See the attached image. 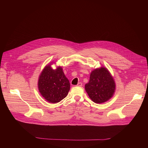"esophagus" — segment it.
<instances>
[{"label":"esophagus","mask_w":148,"mask_h":148,"mask_svg":"<svg viewBox=\"0 0 148 148\" xmlns=\"http://www.w3.org/2000/svg\"><path fill=\"white\" fill-rule=\"evenodd\" d=\"M82 86V84L81 82H78L77 85V86H78V87H81Z\"/></svg>","instance_id":"34e87169"}]
</instances>
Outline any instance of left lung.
<instances>
[{
	"label": "left lung",
	"mask_w": 148,
	"mask_h": 148,
	"mask_svg": "<svg viewBox=\"0 0 148 148\" xmlns=\"http://www.w3.org/2000/svg\"><path fill=\"white\" fill-rule=\"evenodd\" d=\"M85 89L92 101L101 103L112 97L115 89V81L108 70L101 67L91 72Z\"/></svg>",
	"instance_id": "1"
}]
</instances>
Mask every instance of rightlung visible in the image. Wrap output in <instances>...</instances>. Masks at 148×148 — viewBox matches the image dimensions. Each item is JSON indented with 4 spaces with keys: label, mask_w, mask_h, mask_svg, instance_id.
I'll list each match as a JSON object with an SVG mask.
<instances>
[{
    "label": "right lung",
    "mask_w": 148,
    "mask_h": 148,
    "mask_svg": "<svg viewBox=\"0 0 148 148\" xmlns=\"http://www.w3.org/2000/svg\"><path fill=\"white\" fill-rule=\"evenodd\" d=\"M38 86L45 99L50 103H57L66 97L70 84L61 67L53 70L47 65L39 77Z\"/></svg>",
    "instance_id": "1"
}]
</instances>
